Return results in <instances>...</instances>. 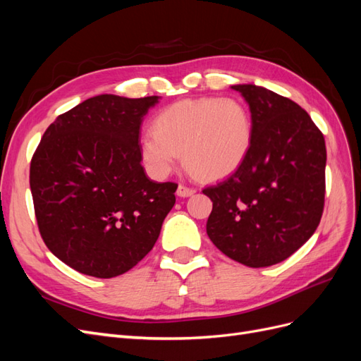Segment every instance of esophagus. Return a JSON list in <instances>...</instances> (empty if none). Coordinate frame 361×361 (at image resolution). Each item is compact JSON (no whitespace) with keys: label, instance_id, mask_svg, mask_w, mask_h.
<instances>
[{"label":"esophagus","instance_id":"34e87169","mask_svg":"<svg viewBox=\"0 0 361 361\" xmlns=\"http://www.w3.org/2000/svg\"><path fill=\"white\" fill-rule=\"evenodd\" d=\"M195 191L192 190V188H190V187H187V185H179L178 187V195L179 197H190V195H192Z\"/></svg>","mask_w":361,"mask_h":361}]
</instances>
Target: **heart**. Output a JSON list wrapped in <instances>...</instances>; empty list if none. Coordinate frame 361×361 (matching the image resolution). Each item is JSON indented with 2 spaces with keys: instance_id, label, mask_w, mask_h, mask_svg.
I'll use <instances>...</instances> for the list:
<instances>
[{
  "instance_id": "heart-1",
  "label": "heart",
  "mask_w": 361,
  "mask_h": 361,
  "mask_svg": "<svg viewBox=\"0 0 361 361\" xmlns=\"http://www.w3.org/2000/svg\"><path fill=\"white\" fill-rule=\"evenodd\" d=\"M253 143L248 108L233 97H197L167 105L140 138L146 167L166 176L183 162L206 180L231 176L247 159Z\"/></svg>"
}]
</instances>
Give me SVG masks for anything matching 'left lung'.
Listing matches in <instances>:
<instances>
[{
	"label": "left lung",
	"mask_w": 361,
	"mask_h": 361,
	"mask_svg": "<svg viewBox=\"0 0 361 361\" xmlns=\"http://www.w3.org/2000/svg\"><path fill=\"white\" fill-rule=\"evenodd\" d=\"M243 94L253 143L231 176L203 190L212 200L206 232L214 245L250 268L276 265L309 241L325 195V140L302 108L255 84Z\"/></svg>",
	"instance_id": "8db88e82"
}]
</instances>
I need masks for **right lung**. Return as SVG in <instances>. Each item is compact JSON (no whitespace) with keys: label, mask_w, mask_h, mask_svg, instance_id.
<instances>
[{"label":"right lung","mask_w":361,"mask_h":361,"mask_svg":"<svg viewBox=\"0 0 361 361\" xmlns=\"http://www.w3.org/2000/svg\"><path fill=\"white\" fill-rule=\"evenodd\" d=\"M159 96L90 97L59 116L30 166L37 226L54 256L85 276L111 279L154 248L178 183L141 166L140 126Z\"/></svg>","instance_id":"1"}]
</instances>
